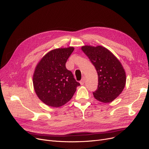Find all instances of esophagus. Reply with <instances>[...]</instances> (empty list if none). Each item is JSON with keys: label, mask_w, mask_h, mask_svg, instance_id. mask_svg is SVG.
<instances>
[{"label": "esophagus", "mask_w": 149, "mask_h": 149, "mask_svg": "<svg viewBox=\"0 0 149 149\" xmlns=\"http://www.w3.org/2000/svg\"><path fill=\"white\" fill-rule=\"evenodd\" d=\"M85 79L83 77V78L81 80V81H80V84H81V85H84V83H85Z\"/></svg>", "instance_id": "34e87169"}]
</instances>
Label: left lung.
<instances>
[{"label":"left lung","mask_w":149,"mask_h":149,"mask_svg":"<svg viewBox=\"0 0 149 149\" xmlns=\"http://www.w3.org/2000/svg\"><path fill=\"white\" fill-rule=\"evenodd\" d=\"M81 50L94 66L98 74V86L93 95L103 103L113 101L122 92L126 75L120 62L110 51L100 46H85Z\"/></svg>","instance_id":"left-lung-1"}]
</instances>
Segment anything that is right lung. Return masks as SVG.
Listing matches in <instances>:
<instances>
[{"label": "right lung", "instance_id": "add662e5", "mask_svg": "<svg viewBox=\"0 0 149 149\" xmlns=\"http://www.w3.org/2000/svg\"><path fill=\"white\" fill-rule=\"evenodd\" d=\"M74 48L56 49L45 55L37 64L33 77L35 93L43 103L60 107L69 102L80 85L66 63Z\"/></svg>", "mask_w": 149, "mask_h": 149}]
</instances>
